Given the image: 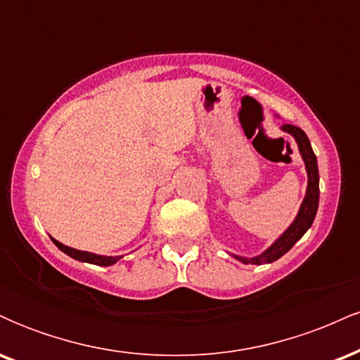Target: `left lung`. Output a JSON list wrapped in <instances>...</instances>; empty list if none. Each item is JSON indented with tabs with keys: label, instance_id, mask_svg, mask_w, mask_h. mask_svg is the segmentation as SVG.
<instances>
[{
	"label": "left lung",
	"instance_id": "1",
	"mask_svg": "<svg viewBox=\"0 0 360 360\" xmlns=\"http://www.w3.org/2000/svg\"><path fill=\"white\" fill-rule=\"evenodd\" d=\"M283 130L291 134L295 137L296 142H298L300 147V154L303 157L304 160V166H307V172H308V188H307V196H304L303 203H301L300 213L298 217L295 218V221L289 225V229L284 232L281 237L276 240L272 245L267 249L264 254L257 255V257H252V259H243L238 257V255H233L235 259L242 260L243 264H266V262H274L279 257H283L286 252L295 245L296 242L307 233V230L311 226L313 220L316 217V210H318V200H320V186H318V181H320V176H318V164H316V155L313 152L311 143L307 137L303 130L300 127L295 125H288L284 123Z\"/></svg>",
	"mask_w": 360,
	"mask_h": 360
}]
</instances>
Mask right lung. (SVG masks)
Here are the masks:
<instances>
[{"mask_svg": "<svg viewBox=\"0 0 360 360\" xmlns=\"http://www.w3.org/2000/svg\"><path fill=\"white\" fill-rule=\"evenodd\" d=\"M52 242L56 243V245L59 247V249L64 252V254H68L69 257L81 260V262L96 264V266H111V264L118 262V260L122 259V255H117V257H106V255H96V254H91V252H82V250L71 249V247H68V245H64V243L57 242L56 238H52Z\"/></svg>", "mask_w": 360, "mask_h": 360, "instance_id": "add662e5", "label": "right lung"}]
</instances>
